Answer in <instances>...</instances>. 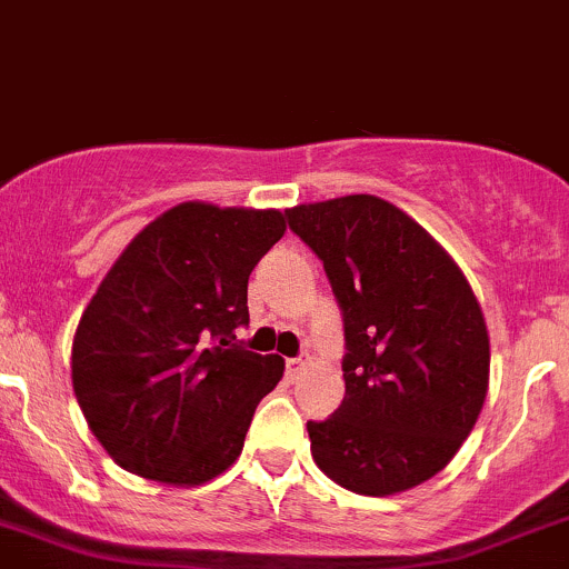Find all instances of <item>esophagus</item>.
Instances as JSON below:
<instances>
[{
  "mask_svg": "<svg viewBox=\"0 0 569 569\" xmlns=\"http://www.w3.org/2000/svg\"><path fill=\"white\" fill-rule=\"evenodd\" d=\"M301 369H303V360L301 358H287L284 371H287V377H290V380H296L298 371H301Z\"/></svg>",
  "mask_w": 569,
  "mask_h": 569,
  "instance_id": "34e87169",
  "label": "esophagus"
}]
</instances>
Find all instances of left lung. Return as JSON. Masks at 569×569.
<instances>
[{"instance_id":"obj_1","label":"left lung","mask_w":569,"mask_h":569,"mask_svg":"<svg viewBox=\"0 0 569 569\" xmlns=\"http://www.w3.org/2000/svg\"><path fill=\"white\" fill-rule=\"evenodd\" d=\"M322 260L345 322V401L309 420L311 458L347 491L388 497L433 478L478 423L488 331L461 268L375 194L287 209Z\"/></svg>"}]
</instances>
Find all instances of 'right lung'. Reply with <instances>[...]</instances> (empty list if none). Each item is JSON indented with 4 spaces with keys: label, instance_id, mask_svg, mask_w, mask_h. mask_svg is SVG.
I'll list each match as a JSON object with an SVG mask.
<instances>
[{
    "label": "right lung",
    "instance_id": "right-lung-1",
    "mask_svg": "<svg viewBox=\"0 0 569 569\" xmlns=\"http://www.w3.org/2000/svg\"><path fill=\"white\" fill-rule=\"evenodd\" d=\"M282 211L173 206L119 254L78 322L72 390L127 472L200 486L241 456L279 356L243 350L247 284L284 236Z\"/></svg>",
    "mask_w": 569,
    "mask_h": 569
}]
</instances>
